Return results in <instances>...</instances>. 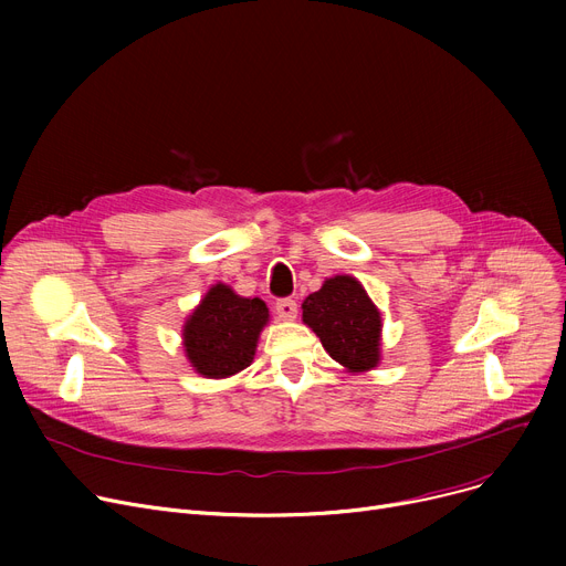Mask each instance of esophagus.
I'll use <instances>...</instances> for the list:
<instances>
[{"instance_id":"1","label":"esophagus","mask_w":566,"mask_h":566,"mask_svg":"<svg viewBox=\"0 0 566 566\" xmlns=\"http://www.w3.org/2000/svg\"><path fill=\"white\" fill-rule=\"evenodd\" d=\"M275 312H277V316L284 318V321H293L295 316H298V303L291 301V298H280V301L275 303Z\"/></svg>"}]
</instances>
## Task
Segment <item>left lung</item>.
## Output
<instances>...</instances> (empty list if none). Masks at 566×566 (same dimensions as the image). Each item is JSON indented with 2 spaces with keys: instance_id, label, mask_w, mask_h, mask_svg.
Segmentation results:
<instances>
[{
  "instance_id": "8db88e82",
  "label": "left lung",
  "mask_w": 566,
  "mask_h": 566,
  "mask_svg": "<svg viewBox=\"0 0 566 566\" xmlns=\"http://www.w3.org/2000/svg\"><path fill=\"white\" fill-rule=\"evenodd\" d=\"M303 321L323 348L348 371H369L380 360V312L363 284L350 275H335L310 293Z\"/></svg>"
}]
</instances>
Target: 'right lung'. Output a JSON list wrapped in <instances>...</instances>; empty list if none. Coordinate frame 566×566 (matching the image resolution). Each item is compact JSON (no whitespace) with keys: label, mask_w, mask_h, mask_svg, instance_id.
<instances>
[{"label":"right lung","mask_w":566,"mask_h":566,"mask_svg":"<svg viewBox=\"0 0 566 566\" xmlns=\"http://www.w3.org/2000/svg\"><path fill=\"white\" fill-rule=\"evenodd\" d=\"M268 307L241 298L227 284H213L184 325L186 358L203 378H227L250 367Z\"/></svg>","instance_id":"obj_1"}]
</instances>
